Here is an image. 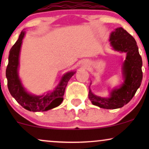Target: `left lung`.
Returning <instances> with one entry per match:
<instances>
[{
	"mask_svg": "<svg viewBox=\"0 0 149 149\" xmlns=\"http://www.w3.org/2000/svg\"><path fill=\"white\" fill-rule=\"evenodd\" d=\"M113 49L127 54L123 66L124 83L119 88L113 89L109 97L97 96L89 91V98L93 105L105 109H116L127 104L134 96L142 80V60L136 41L123 28H116L110 36Z\"/></svg>",
	"mask_w": 149,
	"mask_h": 149,
	"instance_id": "1",
	"label": "left lung"
}]
</instances>
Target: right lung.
<instances>
[{"mask_svg":"<svg viewBox=\"0 0 149 149\" xmlns=\"http://www.w3.org/2000/svg\"><path fill=\"white\" fill-rule=\"evenodd\" d=\"M24 35L25 32L22 31L19 38L9 52V63L6 69L8 89L12 96L25 109L32 112L47 111L61 104L64 100L63 95L66 85L75 72L71 71L66 73L52 93L38 96L28 93L24 88L17 72L20 49Z\"/></svg>","mask_w":149,"mask_h":149,"instance_id":"right-lung-1","label":"right lung"}]
</instances>
